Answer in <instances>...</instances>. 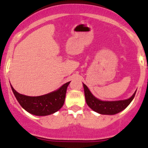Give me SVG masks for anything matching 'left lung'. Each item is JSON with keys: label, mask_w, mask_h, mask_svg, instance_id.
<instances>
[{"label": "left lung", "mask_w": 148, "mask_h": 148, "mask_svg": "<svg viewBox=\"0 0 148 148\" xmlns=\"http://www.w3.org/2000/svg\"><path fill=\"white\" fill-rule=\"evenodd\" d=\"M83 86L87 105L95 112L103 115H114L125 110L133 101L136 92V91L131 97L125 100L108 101L98 99L91 93L88 87L84 84H83Z\"/></svg>", "instance_id": "left-lung-1"}]
</instances>
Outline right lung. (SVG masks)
<instances>
[{"label": "right lung", "mask_w": 148, "mask_h": 148, "mask_svg": "<svg viewBox=\"0 0 148 148\" xmlns=\"http://www.w3.org/2000/svg\"><path fill=\"white\" fill-rule=\"evenodd\" d=\"M70 82L59 89L40 96H27L18 92L12 87V92L18 103L28 113L35 116H48L56 113L64 105L66 89Z\"/></svg>", "instance_id": "obj_1"}]
</instances>
